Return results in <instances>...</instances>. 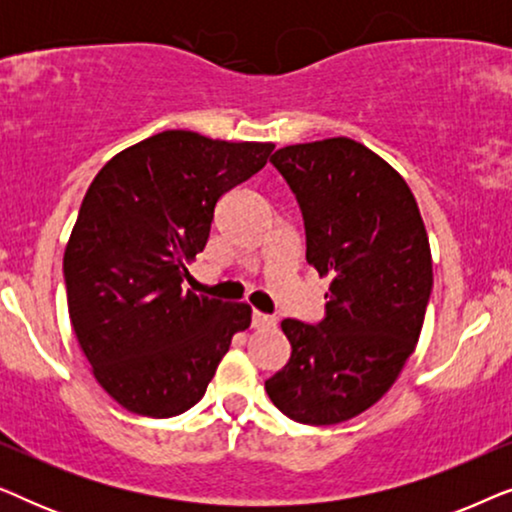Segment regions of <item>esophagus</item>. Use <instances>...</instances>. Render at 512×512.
<instances>
[{"mask_svg":"<svg viewBox=\"0 0 512 512\" xmlns=\"http://www.w3.org/2000/svg\"><path fill=\"white\" fill-rule=\"evenodd\" d=\"M275 324H277V321H275V317H270V314H263L258 310L251 312V326H254V328H270Z\"/></svg>","mask_w":512,"mask_h":512,"instance_id":"esophagus-1","label":"esophagus"}]
</instances>
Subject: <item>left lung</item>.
<instances>
[{"mask_svg": "<svg viewBox=\"0 0 512 512\" xmlns=\"http://www.w3.org/2000/svg\"><path fill=\"white\" fill-rule=\"evenodd\" d=\"M270 163L298 200L307 263L331 286L319 324L282 321L291 359L265 391L293 422L340 424L380 401L415 352L429 237L405 179L354 139L284 146Z\"/></svg>", "mask_w": 512, "mask_h": 512, "instance_id": "left-lung-1", "label": "left lung"}]
</instances>
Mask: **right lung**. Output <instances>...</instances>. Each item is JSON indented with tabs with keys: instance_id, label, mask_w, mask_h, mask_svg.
Segmentation results:
<instances>
[{
	"instance_id": "right-lung-1",
	"label": "right lung",
	"mask_w": 512,
	"mask_h": 512,
	"mask_svg": "<svg viewBox=\"0 0 512 512\" xmlns=\"http://www.w3.org/2000/svg\"><path fill=\"white\" fill-rule=\"evenodd\" d=\"M275 144L165 130L97 172L65 249L69 319L100 387L125 410L174 417L205 396L247 303L181 289L216 202L254 177Z\"/></svg>"
}]
</instances>
